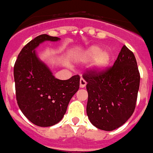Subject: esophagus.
<instances>
[{"mask_svg": "<svg viewBox=\"0 0 153 153\" xmlns=\"http://www.w3.org/2000/svg\"><path fill=\"white\" fill-rule=\"evenodd\" d=\"M86 84H87V82L85 81V79H83V78H81L80 79V82H79V86L80 88H84V87L86 86Z\"/></svg>", "mask_w": 153, "mask_h": 153, "instance_id": "obj_1", "label": "esophagus"}]
</instances>
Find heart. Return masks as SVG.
Masks as SVG:
<instances>
[{
	"mask_svg": "<svg viewBox=\"0 0 153 153\" xmlns=\"http://www.w3.org/2000/svg\"><path fill=\"white\" fill-rule=\"evenodd\" d=\"M81 60H93V67L97 70H102L109 65L111 55L107 51H102L99 47H91L79 56Z\"/></svg>",
	"mask_w": 153,
	"mask_h": 153,
	"instance_id": "b5f03b06",
	"label": "heart"
}]
</instances>
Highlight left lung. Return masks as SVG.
Masks as SVG:
<instances>
[{"label":"left lung","instance_id":"obj_1","mask_svg":"<svg viewBox=\"0 0 153 153\" xmlns=\"http://www.w3.org/2000/svg\"><path fill=\"white\" fill-rule=\"evenodd\" d=\"M83 78L87 82V115L91 123L106 131L124 125L134 111L140 83L134 53L123 46L112 66L88 70Z\"/></svg>","mask_w":153,"mask_h":153}]
</instances>
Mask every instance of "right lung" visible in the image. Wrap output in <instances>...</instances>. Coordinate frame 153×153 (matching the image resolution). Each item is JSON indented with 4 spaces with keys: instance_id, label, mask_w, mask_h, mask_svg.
<instances>
[{
    "instance_id": "obj_1",
    "label": "right lung",
    "mask_w": 153,
    "mask_h": 153,
    "mask_svg": "<svg viewBox=\"0 0 153 153\" xmlns=\"http://www.w3.org/2000/svg\"><path fill=\"white\" fill-rule=\"evenodd\" d=\"M60 39L39 35L23 47L14 66L15 95L23 114L41 127L57 124L65 114L70 99L79 88V75L67 80L56 79L36 55L35 48L44 41Z\"/></svg>"
}]
</instances>
